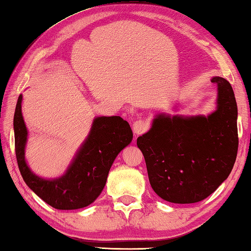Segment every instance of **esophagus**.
<instances>
[{
  "mask_svg": "<svg viewBox=\"0 0 251 251\" xmlns=\"http://www.w3.org/2000/svg\"><path fill=\"white\" fill-rule=\"evenodd\" d=\"M148 129V123L145 121H136L133 124V131L136 135H141Z\"/></svg>",
  "mask_w": 251,
  "mask_h": 251,
  "instance_id": "34e87169",
  "label": "esophagus"
}]
</instances>
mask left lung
Segmentation results:
<instances>
[{
  "label": "left lung",
  "instance_id": "1",
  "mask_svg": "<svg viewBox=\"0 0 251 251\" xmlns=\"http://www.w3.org/2000/svg\"><path fill=\"white\" fill-rule=\"evenodd\" d=\"M214 112L182 116L156 114L151 129L137 138L151 186L164 201L193 203L227 179L238 151L237 103L227 79L214 76Z\"/></svg>",
  "mask_w": 251,
  "mask_h": 251
}]
</instances>
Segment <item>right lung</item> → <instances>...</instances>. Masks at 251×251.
Instances as JSON below:
<instances>
[{
    "label": "right lung",
    "instance_id": "obj_1",
    "mask_svg": "<svg viewBox=\"0 0 251 251\" xmlns=\"http://www.w3.org/2000/svg\"><path fill=\"white\" fill-rule=\"evenodd\" d=\"M22 100L20 95L13 127L16 160L25 184L46 203L59 210L91 205L103 192L117 155L133 139L129 124L120 116L95 117L90 133L65 173L56 178H44L33 173L25 159L28 131L22 115Z\"/></svg>",
    "mask_w": 251,
    "mask_h": 251
}]
</instances>
